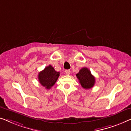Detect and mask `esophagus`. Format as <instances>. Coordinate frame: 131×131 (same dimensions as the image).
Segmentation results:
<instances>
[{
	"label": "esophagus",
	"mask_w": 131,
	"mask_h": 131,
	"mask_svg": "<svg viewBox=\"0 0 131 131\" xmlns=\"http://www.w3.org/2000/svg\"><path fill=\"white\" fill-rule=\"evenodd\" d=\"M65 73H66V75H69V74H70V73H71V71H70V70H66L65 71Z\"/></svg>",
	"instance_id": "obj_1"
}]
</instances>
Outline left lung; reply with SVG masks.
<instances>
[{
    "label": "left lung",
    "mask_w": 131,
    "mask_h": 131,
    "mask_svg": "<svg viewBox=\"0 0 131 131\" xmlns=\"http://www.w3.org/2000/svg\"><path fill=\"white\" fill-rule=\"evenodd\" d=\"M76 75L82 88L85 89H90L94 85L95 78L87 68L81 69Z\"/></svg>",
    "instance_id": "obj_1"
}]
</instances>
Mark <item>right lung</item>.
<instances>
[{"label":"right lung","mask_w":131,"mask_h":131,"mask_svg":"<svg viewBox=\"0 0 131 131\" xmlns=\"http://www.w3.org/2000/svg\"><path fill=\"white\" fill-rule=\"evenodd\" d=\"M60 75L59 72L55 71L51 65L46 67L45 69L40 72L38 75V81L42 86L46 89H50L54 85Z\"/></svg>","instance_id":"add662e5"}]
</instances>
